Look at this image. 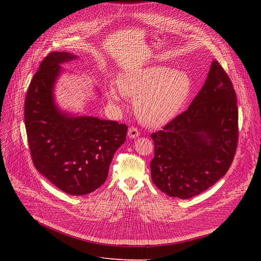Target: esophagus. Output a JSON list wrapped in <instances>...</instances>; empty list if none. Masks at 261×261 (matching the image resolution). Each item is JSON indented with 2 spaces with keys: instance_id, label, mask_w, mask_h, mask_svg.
I'll return each mask as SVG.
<instances>
[{
  "instance_id": "esophagus-1",
  "label": "esophagus",
  "mask_w": 261,
  "mask_h": 261,
  "mask_svg": "<svg viewBox=\"0 0 261 261\" xmlns=\"http://www.w3.org/2000/svg\"><path fill=\"white\" fill-rule=\"evenodd\" d=\"M140 135V131L136 129V128H134V127H131V128H129V130H128V136L130 139H136L138 138V136Z\"/></svg>"
}]
</instances>
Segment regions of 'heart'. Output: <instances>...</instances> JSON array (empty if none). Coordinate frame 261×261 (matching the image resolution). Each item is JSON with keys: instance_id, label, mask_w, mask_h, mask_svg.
Here are the masks:
<instances>
[{"instance_id": "b5f03b06", "label": "heart", "mask_w": 261, "mask_h": 261, "mask_svg": "<svg viewBox=\"0 0 261 261\" xmlns=\"http://www.w3.org/2000/svg\"><path fill=\"white\" fill-rule=\"evenodd\" d=\"M191 92V80L182 71L167 66H148L123 74L119 87L107 88L109 101L120 107L123 97L134 99L136 116L148 127H161L180 111Z\"/></svg>"}]
</instances>
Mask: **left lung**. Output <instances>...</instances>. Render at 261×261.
Listing matches in <instances>:
<instances>
[{"label":"left lung","instance_id":"obj_1","mask_svg":"<svg viewBox=\"0 0 261 261\" xmlns=\"http://www.w3.org/2000/svg\"><path fill=\"white\" fill-rule=\"evenodd\" d=\"M151 138V179L169 197L198 196L227 172L238 142V109L231 81L217 60L186 111Z\"/></svg>","mask_w":261,"mask_h":261}]
</instances>
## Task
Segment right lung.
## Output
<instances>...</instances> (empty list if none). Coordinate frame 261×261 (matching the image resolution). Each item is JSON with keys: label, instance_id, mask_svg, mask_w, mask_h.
Returning a JSON list of instances; mask_svg holds the SVG:
<instances>
[{"label": "right lung", "instance_id": "1", "mask_svg": "<svg viewBox=\"0 0 261 261\" xmlns=\"http://www.w3.org/2000/svg\"><path fill=\"white\" fill-rule=\"evenodd\" d=\"M75 59L74 54L53 51L41 62L26 94L24 118L36 169L64 193L82 196L105 183L128 127L60 109L54 93L64 72L60 64Z\"/></svg>", "mask_w": 261, "mask_h": 261}]
</instances>
